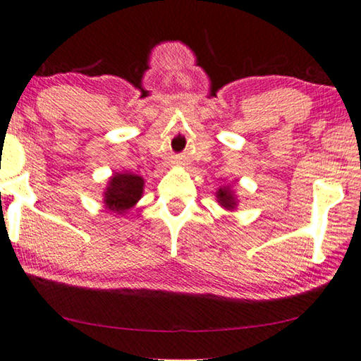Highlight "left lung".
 I'll return each mask as SVG.
<instances>
[{
    "label": "left lung",
    "mask_w": 361,
    "mask_h": 361,
    "mask_svg": "<svg viewBox=\"0 0 361 361\" xmlns=\"http://www.w3.org/2000/svg\"><path fill=\"white\" fill-rule=\"evenodd\" d=\"M218 203L226 210H234L236 208V198H234V192L229 187H221L216 192Z\"/></svg>",
    "instance_id": "8db88e82"
}]
</instances>
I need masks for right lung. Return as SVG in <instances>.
<instances>
[{
  "mask_svg": "<svg viewBox=\"0 0 361 361\" xmlns=\"http://www.w3.org/2000/svg\"><path fill=\"white\" fill-rule=\"evenodd\" d=\"M143 187V177L132 174V172H116L109 179L106 192H104L106 208L122 215V213L135 207V203L142 198Z\"/></svg>",
  "mask_w": 361,
  "mask_h": 361,
  "instance_id": "obj_1",
  "label": "right lung"
}]
</instances>
